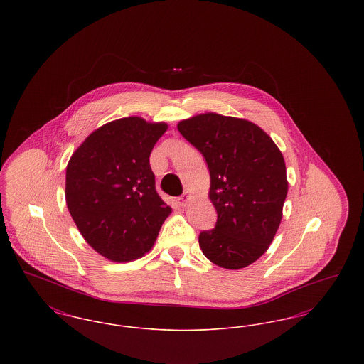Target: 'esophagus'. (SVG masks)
<instances>
[{"label": "esophagus", "mask_w": 364, "mask_h": 364, "mask_svg": "<svg viewBox=\"0 0 364 364\" xmlns=\"http://www.w3.org/2000/svg\"><path fill=\"white\" fill-rule=\"evenodd\" d=\"M191 200V193L190 192H184L181 196H178L177 198V203L180 205V206H187L188 205V202Z\"/></svg>", "instance_id": "esophagus-1"}]
</instances>
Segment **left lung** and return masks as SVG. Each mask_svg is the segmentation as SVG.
<instances>
[{"mask_svg": "<svg viewBox=\"0 0 364 364\" xmlns=\"http://www.w3.org/2000/svg\"><path fill=\"white\" fill-rule=\"evenodd\" d=\"M208 162V199L217 225L199 236L214 264L239 270L267 251L282 220L288 193L282 153L260 127L239 117L202 113L177 124Z\"/></svg>", "mask_w": 364, "mask_h": 364, "instance_id": "1", "label": "left lung"}]
</instances>
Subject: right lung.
<instances>
[{"label": "right lung", "instance_id": "right-lung-1", "mask_svg": "<svg viewBox=\"0 0 364 364\" xmlns=\"http://www.w3.org/2000/svg\"><path fill=\"white\" fill-rule=\"evenodd\" d=\"M168 129L139 116L106 122L87 136L67 165L65 200L91 248L125 263L147 254L172 213L156 193L150 154Z\"/></svg>", "mask_w": 364, "mask_h": 364}]
</instances>
